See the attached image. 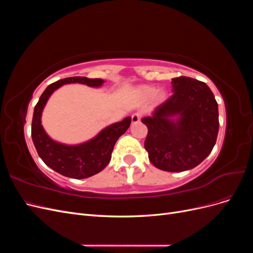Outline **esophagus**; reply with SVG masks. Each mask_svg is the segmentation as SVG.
<instances>
[{
    "label": "esophagus",
    "mask_w": 253,
    "mask_h": 253,
    "mask_svg": "<svg viewBox=\"0 0 253 253\" xmlns=\"http://www.w3.org/2000/svg\"><path fill=\"white\" fill-rule=\"evenodd\" d=\"M141 119V115L139 113H135L132 115V124H137Z\"/></svg>",
    "instance_id": "esophagus-1"
}]
</instances>
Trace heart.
<instances>
[{"label":"heart","mask_w":253,"mask_h":253,"mask_svg":"<svg viewBox=\"0 0 253 253\" xmlns=\"http://www.w3.org/2000/svg\"><path fill=\"white\" fill-rule=\"evenodd\" d=\"M135 94L143 101L149 100V99H151L153 96L152 100L155 104H162L163 102L166 101L167 99V94L165 90L163 89L157 90V87L153 85H140L135 90Z\"/></svg>","instance_id":"obj_1"}]
</instances>
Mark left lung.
Here are the masks:
<instances>
[{
	"label": "left lung",
	"mask_w": 253,
	"mask_h": 253,
	"mask_svg": "<svg viewBox=\"0 0 253 253\" xmlns=\"http://www.w3.org/2000/svg\"><path fill=\"white\" fill-rule=\"evenodd\" d=\"M173 95L142 118L148 126L144 149L157 169L182 172L208 156L218 134V105L205 82L172 79Z\"/></svg>",
	"instance_id": "obj_1"
}]
</instances>
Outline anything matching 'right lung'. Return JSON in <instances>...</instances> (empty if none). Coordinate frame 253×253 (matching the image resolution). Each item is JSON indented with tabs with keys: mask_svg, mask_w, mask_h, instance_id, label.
Returning a JSON list of instances; mask_svg holds the SVG:
<instances>
[{
	"mask_svg": "<svg viewBox=\"0 0 253 253\" xmlns=\"http://www.w3.org/2000/svg\"><path fill=\"white\" fill-rule=\"evenodd\" d=\"M102 79L71 77L51 83L43 91L36 104L32 124V137L36 150L44 164L59 174L75 179L90 177L101 172L112 157L114 145L131 125V117L115 122L102 128L93 138L77 144L53 140L42 126V113L52 93L64 84L80 83L89 87H101Z\"/></svg>",
	"mask_w": 253,
	"mask_h": 253,
	"instance_id": "1",
	"label": "right lung"
}]
</instances>
